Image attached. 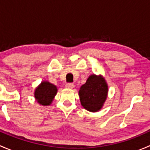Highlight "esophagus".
Segmentation results:
<instances>
[{
    "label": "esophagus",
    "mask_w": 150,
    "mask_h": 150,
    "mask_svg": "<svg viewBox=\"0 0 150 150\" xmlns=\"http://www.w3.org/2000/svg\"><path fill=\"white\" fill-rule=\"evenodd\" d=\"M65 87L67 88H73L74 87H75V85H74L73 83H67Z\"/></svg>",
    "instance_id": "obj_1"
}]
</instances>
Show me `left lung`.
<instances>
[{
	"label": "left lung",
	"mask_w": 150,
	"mask_h": 150,
	"mask_svg": "<svg viewBox=\"0 0 150 150\" xmlns=\"http://www.w3.org/2000/svg\"><path fill=\"white\" fill-rule=\"evenodd\" d=\"M81 105L86 110L96 112L103 107L107 95L108 85L102 75L92 74L78 91Z\"/></svg>",
	"instance_id": "8db88e82"
}]
</instances>
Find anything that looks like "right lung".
I'll list each match as a JSON object with an SVG mask.
<instances>
[{"label": "right lung", "mask_w": 150, "mask_h": 150, "mask_svg": "<svg viewBox=\"0 0 150 150\" xmlns=\"http://www.w3.org/2000/svg\"><path fill=\"white\" fill-rule=\"evenodd\" d=\"M57 87L47 81H42L41 83L35 89L34 96L35 100L42 106H48L52 103L57 93Z\"/></svg>", "instance_id": "obj_1"}]
</instances>
